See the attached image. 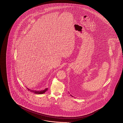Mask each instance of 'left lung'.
<instances>
[{
    "mask_svg": "<svg viewBox=\"0 0 123 123\" xmlns=\"http://www.w3.org/2000/svg\"><path fill=\"white\" fill-rule=\"evenodd\" d=\"M71 96H72V97H73V96H72V95H71Z\"/></svg>",
    "mask_w": 123,
    "mask_h": 123,
    "instance_id": "left-lung-1",
    "label": "left lung"
}]
</instances>
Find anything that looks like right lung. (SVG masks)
<instances>
[{"instance_id": "obj_1", "label": "right lung", "mask_w": 123, "mask_h": 123, "mask_svg": "<svg viewBox=\"0 0 123 123\" xmlns=\"http://www.w3.org/2000/svg\"><path fill=\"white\" fill-rule=\"evenodd\" d=\"M27 89L29 91H30L31 92H33L34 93H35V94H43V93H45V92L46 91H47V90H48V88H45V90H42L41 91H33V90H31L29 89L28 88H27Z\"/></svg>"}]
</instances>
